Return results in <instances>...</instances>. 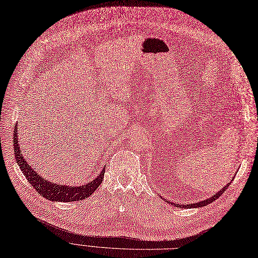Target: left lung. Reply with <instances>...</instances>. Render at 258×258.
Masks as SVG:
<instances>
[{
    "label": "left lung",
    "mask_w": 258,
    "mask_h": 258,
    "mask_svg": "<svg viewBox=\"0 0 258 258\" xmlns=\"http://www.w3.org/2000/svg\"><path fill=\"white\" fill-rule=\"evenodd\" d=\"M230 184L231 183H228L226 186H224L220 191H218L216 195H214L213 197H211V198H208V199H206V200H204V201H201V202H199V203H194V204H186V205H184V204H173V203H171V204H173L174 206H176V207H180V208H196V207H202V206H206V205H208V204H211L212 202H214L215 200H217L219 197H220L225 190L227 189V187L230 186Z\"/></svg>",
    "instance_id": "8db88e82"
}]
</instances>
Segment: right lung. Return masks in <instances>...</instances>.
I'll return each mask as SVG.
<instances>
[{
    "instance_id": "right-lung-1",
    "label": "right lung",
    "mask_w": 258,
    "mask_h": 258,
    "mask_svg": "<svg viewBox=\"0 0 258 258\" xmlns=\"http://www.w3.org/2000/svg\"><path fill=\"white\" fill-rule=\"evenodd\" d=\"M18 126H15L14 130V150L15 158L17 164L20 167L22 173L27 178L30 183L41 197L50 200V201L56 202H74L81 201L86 198L91 196L97 188L102 183L104 178L105 168L102 169L101 173L94 179L87 182L82 186H66L58 185L56 183L50 182L49 179H43L42 176L38 174L31 166H28L27 161L24 159V156L21 154L20 146L18 144Z\"/></svg>"
}]
</instances>
